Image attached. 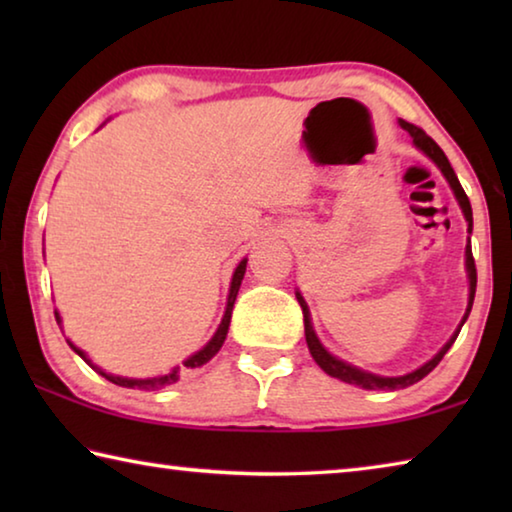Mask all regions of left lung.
<instances>
[{"instance_id":"obj_1","label":"left lung","mask_w":512,"mask_h":512,"mask_svg":"<svg viewBox=\"0 0 512 512\" xmlns=\"http://www.w3.org/2000/svg\"><path fill=\"white\" fill-rule=\"evenodd\" d=\"M400 126L404 128L406 133H409V135L413 137V144L418 146L420 151L427 153L429 158L438 164L440 171L445 173L447 183L452 185L454 194H456V198H458V205H461V210H463L465 219H467V230L472 232V205H470V198H467L465 189L461 187V183H458L456 173H454V169H452V164H449L447 155L443 153V149H440V146H438L436 142H433L431 137H429L427 133H424L422 128L415 126V124H409V121L402 119ZM465 264H467V273H470V305H467V311H465V316H463V323L467 320V316H470V309H472V302H474V293H476V266H474V257H472V246H470V244H467V248H465ZM296 298H298L300 307H302V316H305V336H307V345H309V352H311V357H314V361L318 363L320 368H323V370L327 372L329 377H336V379H341V381H348V384L361 386V388H366V391H397V388H406V386L415 384V381H420L422 377H427L429 372L438 366L440 359L445 357L447 350L452 348L454 341H456V336H458V332H461V327H463V323L458 325L456 334L445 343V348L440 350L431 361L424 363L422 368L413 370V372H409V375H404V377H379V375H372V372L359 370V368L350 366V363H345V361H341V359L332 357V354H329V352L323 348V345H320V341L316 339L314 327H311V320H309L307 302L302 300L300 293H296Z\"/></svg>"}]
</instances>
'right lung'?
I'll return each mask as SVG.
<instances>
[{
  "label": "right lung",
  "instance_id": "add662e5",
  "mask_svg": "<svg viewBox=\"0 0 512 512\" xmlns=\"http://www.w3.org/2000/svg\"><path fill=\"white\" fill-rule=\"evenodd\" d=\"M246 262L248 259H244V262H241L239 266H237V271H235V275H232V284H230V296H228V307H225V314H223V320H221V325H219V329H216V334L212 336V341L205 345V348L201 350V352H196V354H192V357H189L183 366L187 368V370H192V368H198V366H203V363H207L210 361L216 352L221 350V345H223V341H225V334H228V327H230V316H232V307H235V300H237V293H239V287H241V280H244V273H246ZM56 320L60 323V318H58V314H56ZM69 343V341H67ZM72 345V343H69ZM74 348V345H72ZM74 352L79 354L81 359H85L90 363V359L85 357V352H81L79 348H74ZM92 366V363H90ZM94 368V366H92ZM97 370V368H94ZM103 377H106L108 381H112V384H117V386H124V388H144V391H155V388H162V386H171V384H176V381L180 379V375H183V368H173L169 375H164V377H153V379H126V377H115V375H106V372L103 370H99Z\"/></svg>",
  "mask_w": 512,
  "mask_h": 512
}]
</instances>
